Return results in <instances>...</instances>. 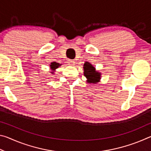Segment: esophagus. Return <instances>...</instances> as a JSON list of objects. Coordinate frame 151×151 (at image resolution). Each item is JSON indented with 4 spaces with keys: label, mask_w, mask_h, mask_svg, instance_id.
<instances>
[{
    "label": "esophagus",
    "mask_w": 151,
    "mask_h": 151,
    "mask_svg": "<svg viewBox=\"0 0 151 151\" xmlns=\"http://www.w3.org/2000/svg\"><path fill=\"white\" fill-rule=\"evenodd\" d=\"M68 65L70 66H74L75 65V62L73 60H68Z\"/></svg>",
    "instance_id": "1"
}]
</instances>
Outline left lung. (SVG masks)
<instances>
[{
    "label": "left lung",
    "instance_id": "8db88e82",
    "mask_svg": "<svg viewBox=\"0 0 151 151\" xmlns=\"http://www.w3.org/2000/svg\"><path fill=\"white\" fill-rule=\"evenodd\" d=\"M84 75L87 78V81L90 83H96L99 81L101 75L100 73L96 72L94 69V66L91 65L89 63H85L84 64Z\"/></svg>",
    "mask_w": 151,
    "mask_h": 151
}]
</instances>
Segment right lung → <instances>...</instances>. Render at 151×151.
I'll return each instance as SVG.
<instances>
[{
	"label": "right lung",
	"mask_w": 151,
	"mask_h": 151,
	"mask_svg": "<svg viewBox=\"0 0 151 151\" xmlns=\"http://www.w3.org/2000/svg\"><path fill=\"white\" fill-rule=\"evenodd\" d=\"M58 66H60V65L58 63H52L50 65V68L52 70H55L56 68L58 67Z\"/></svg>",
	"instance_id": "right-lung-1"
}]
</instances>
